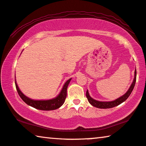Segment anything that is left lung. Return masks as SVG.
I'll return each mask as SVG.
<instances>
[{
    "label": "left lung",
    "instance_id": "8db88e82",
    "mask_svg": "<svg viewBox=\"0 0 146 146\" xmlns=\"http://www.w3.org/2000/svg\"><path fill=\"white\" fill-rule=\"evenodd\" d=\"M136 70H135V72H134V79L133 80V82H132L131 86H130V88L127 92L125 93L123 96H122L120 98H117L114 101H111V102H100V101H97L95 100L93 98H92L89 95L88 91L87 90L86 93V96L88 99V101L89 102L91 105L94 106V107L98 108H100V109H107V108H112L113 107H115V106H119V104H121V103H123V102H125L126 100H127L128 98H129V96L131 94V92L133 90L134 85H135L136 83Z\"/></svg>",
    "mask_w": 146,
    "mask_h": 146
}]
</instances>
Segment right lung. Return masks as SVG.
<instances>
[{"mask_svg":"<svg viewBox=\"0 0 146 146\" xmlns=\"http://www.w3.org/2000/svg\"><path fill=\"white\" fill-rule=\"evenodd\" d=\"M71 79H69L68 80H67L66 83L63 86V88L61 90L60 93L57 97L54 99L48 100H33L27 98V96L23 94L19 90L17 84L16 83V81H15V84H16V90L17 91V93L23 101L25 102L27 105H29L31 107L38 109L40 110H46V111H50V110H54L56 109L59 108L61 107L63 104H64L66 98L67 97V86L69 85V82H70Z\"/></svg>","mask_w":146,"mask_h":146,"instance_id":"add662e5","label":"right lung"}]
</instances>
